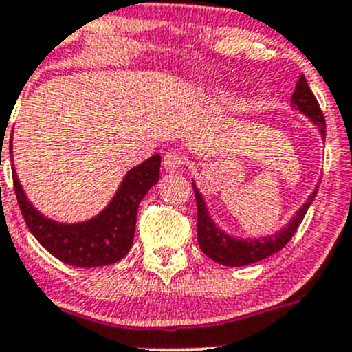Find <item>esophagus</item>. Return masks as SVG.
<instances>
[{"label":"esophagus","instance_id":"esophagus-1","mask_svg":"<svg viewBox=\"0 0 352 352\" xmlns=\"http://www.w3.org/2000/svg\"><path fill=\"white\" fill-rule=\"evenodd\" d=\"M184 163H186V160H184L182 154L177 153V151H170V153H166L165 156H163V168L165 170H177L180 168Z\"/></svg>","mask_w":352,"mask_h":352}]
</instances>
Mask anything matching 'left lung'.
Here are the masks:
<instances>
[{"label": "left lung", "mask_w": 352, "mask_h": 352, "mask_svg": "<svg viewBox=\"0 0 352 352\" xmlns=\"http://www.w3.org/2000/svg\"><path fill=\"white\" fill-rule=\"evenodd\" d=\"M292 104H294L295 109L302 111L305 116H309V120L320 128L321 135L324 139V116L320 109V104H318L316 97L311 91L309 85L305 81L304 76H300V80L295 85V91L292 95ZM192 189H195L196 196V205H198V243L199 248L203 250V254L206 257H210L212 261L219 262L222 265H231V267H239V265H248L254 264V262L262 261V258L269 257V255L280 252L281 248L287 246V243L294 238L295 231L300 226L302 219L307 213V208L311 206V203L314 201L318 195V189H314L313 195L307 198V201L302 205V208H298V212L295 213V217L288 222L287 228L281 229L280 232H276L274 236H269V238H261V239H236L231 236L226 234L224 231L217 228L213 224V221L210 219L208 210H206L205 201H203L201 195L196 189L195 182H192Z\"/></svg>", "instance_id": "obj_1"}]
</instances>
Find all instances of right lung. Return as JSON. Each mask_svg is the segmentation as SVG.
<instances>
[{
	"label": "right lung",
	"mask_w": 352,
	"mask_h": 352,
	"mask_svg": "<svg viewBox=\"0 0 352 352\" xmlns=\"http://www.w3.org/2000/svg\"><path fill=\"white\" fill-rule=\"evenodd\" d=\"M160 165L161 156L154 154L131 168L104 212L80 224H60L43 217L28 201L15 170L12 173L13 189L29 231L54 257L76 267H98L114 264L130 252L137 210L147 191L160 180Z\"/></svg>",
	"instance_id": "1"
}]
</instances>
